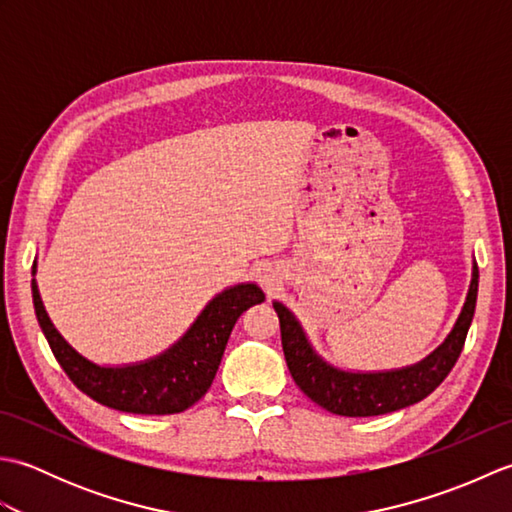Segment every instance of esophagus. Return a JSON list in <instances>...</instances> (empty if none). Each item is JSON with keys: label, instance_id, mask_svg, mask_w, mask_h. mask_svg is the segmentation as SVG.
<instances>
[{"label": "esophagus", "instance_id": "esophagus-1", "mask_svg": "<svg viewBox=\"0 0 512 512\" xmlns=\"http://www.w3.org/2000/svg\"><path fill=\"white\" fill-rule=\"evenodd\" d=\"M279 279V270L275 266H264L259 270V281H262L266 288H273L275 284H279Z\"/></svg>", "mask_w": 512, "mask_h": 512}]
</instances>
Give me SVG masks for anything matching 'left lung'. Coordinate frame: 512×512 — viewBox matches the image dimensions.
<instances>
[{
  "label": "left lung",
  "instance_id": "left-lung-1",
  "mask_svg": "<svg viewBox=\"0 0 512 512\" xmlns=\"http://www.w3.org/2000/svg\"><path fill=\"white\" fill-rule=\"evenodd\" d=\"M477 281H480V273L473 262L464 306L447 339L436 350L413 365L378 369V372H358V369L332 365L328 358L314 350L295 312L275 299L273 308L279 317L281 345H284L286 363L297 387L319 407L347 418L380 416V413L409 407L427 398L449 376L462 352L475 314Z\"/></svg>",
  "mask_w": 512,
  "mask_h": 512
}]
</instances>
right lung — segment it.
Returning a JSON list of instances; mask_svg holds the SVG:
<instances>
[{
  "mask_svg": "<svg viewBox=\"0 0 512 512\" xmlns=\"http://www.w3.org/2000/svg\"><path fill=\"white\" fill-rule=\"evenodd\" d=\"M35 275L37 262L32 264V277ZM264 299V290L255 281L228 286L206 303L189 330L167 350L145 361L101 365L74 350L54 328L41 301L37 279H32V303L39 328L72 383L105 407L145 416H167L193 407L213 383L235 321Z\"/></svg>",
  "mask_w": 512,
  "mask_h": 512,
  "instance_id": "add662e5",
  "label": "right lung"
}]
</instances>
